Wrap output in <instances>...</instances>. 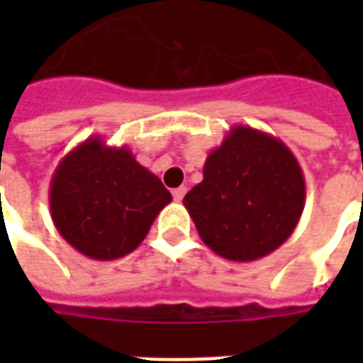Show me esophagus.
Returning <instances> with one entry per match:
<instances>
[{
    "instance_id": "1",
    "label": "esophagus",
    "mask_w": 363,
    "mask_h": 363,
    "mask_svg": "<svg viewBox=\"0 0 363 363\" xmlns=\"http://www.w3.org/2000/svg\"><path fill=\"white\" fill-rule=\"evenodd\" d=\"M184 194H186V186H179V189L173 190V198L177 202H181L182 198H184Z\"/></svg>"
}]
</instances>
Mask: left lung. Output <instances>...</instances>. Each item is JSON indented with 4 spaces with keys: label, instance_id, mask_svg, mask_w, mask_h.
Wrapping results in <instances>:
<instances>
[{
    "label": "left lung",
    "instance_id": "obj_1",
    "mask_svg": "<svg viewBox=\"0 0 363 363\" xmlns=\"http://www.w3.org/2000/svg\"><path fill=\"white\" fill-rule=\"evenodd\" d=\"M216 255L252 262L276 251L299 223L305 179L286 143L233 126L204 163V181L182 200Z\"/></svg>",
    "mask_w": 363,
    "mask_h": 363
}]
</instances>
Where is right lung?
Segmentation results:
<instances>
[{"instance_id": "add662e5", "label": "right lung", "mask_w": 363, "mask_h": 363, "mask_svg": "<svg viewBox=\"0 0 363 363\" xmlns=\"http://www.w3.org/2000/svg\"><path fill=\"white\" fill-rule=\"evenodd\" d=\"M171 192L128 145L87 138L60 161L50 182V213L60 235L85 257L114 260L140 247Z\"/></svg>"}]
</instances>
